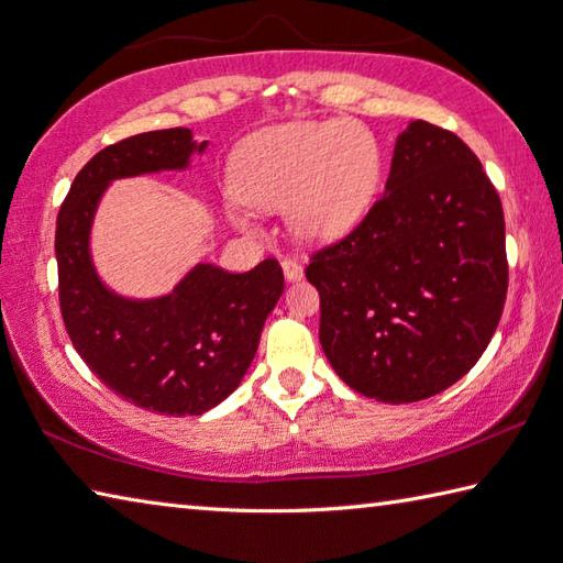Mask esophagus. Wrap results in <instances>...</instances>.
<instances>
[{"instance_id":"1","label":"esophagus","mask_w":563,"mask_h":563,"mask_svg":"<svg viewBox=\"0 0 563 563\" xmlns=\"http://www.w3.org/2000/svg\"><path fill=\"white\" fill-rule=\"evenodd\" d=\"M283 273H285V280H288V283H295V280H302L305 268H302V263H300V261L285 258V261H283Z\"/></svg>"}]
</instances>
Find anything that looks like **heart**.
Instances as JSON below:
<instances>
[{
    "mask_svg": "<svg viewBox=\"0 0 563 563\" xmlns=\"http://www.w3.org/2000/svg\"><path fill=\"white\" fill-rule=\"evenodd\" d=\"M239 202L288 208L290 230L307 244L349 236L373 210L382 186V150L351 121H292L249 135L230 159ZM239 227L249 222L239 214Z\"/></svg>",
    "mask_w": 563,
    "mask_h": 563,
    "instance_id": "1",
    "label": "heart"
}]
</instances>
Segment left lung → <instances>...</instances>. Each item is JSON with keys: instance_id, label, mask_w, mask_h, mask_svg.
<instances>
[{"instance_id": "obj_1", "label": "left lung", "mask_w": 563, "mask_h": 563, "mask_svg": "<svg viewBox=\"0 0 563 563\" xmlns=\"http://www.w3.org/2000/svg\"><path fill=\"white\" fill-rule=\"evenodd\" d=\"M319 341L351 389L411 404L479 361L508 290L500 198L464 142L413 121L385 194L341 242L312 254Z\"/></svg>"}]
</instances>
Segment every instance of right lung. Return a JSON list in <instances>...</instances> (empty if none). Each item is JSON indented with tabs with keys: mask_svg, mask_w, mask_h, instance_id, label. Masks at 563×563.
Instances as JSON below:
<instances>
[{
	"mask_svg": "<svg viewBox=\"0 0 563 563\" xmlns=\"http://www.w3.org/2000/svg\"><path fill=\"white\" fill-rule=\"evenodd\" d=\"M208 142L188 128L115 142L84 164L57 212L59 312L81 361L118 397L154 413L200 416L239 387L285 290L275 258L246 273L198 263L169 295L128 300L101 283L89 234L115 178L186 169Z\"/></svg>",
	"mask_w": 563,
	"mask_h": 563,
	"instance_id": "right-lung-1",
	"label": "right lung"
}]
</instances>
